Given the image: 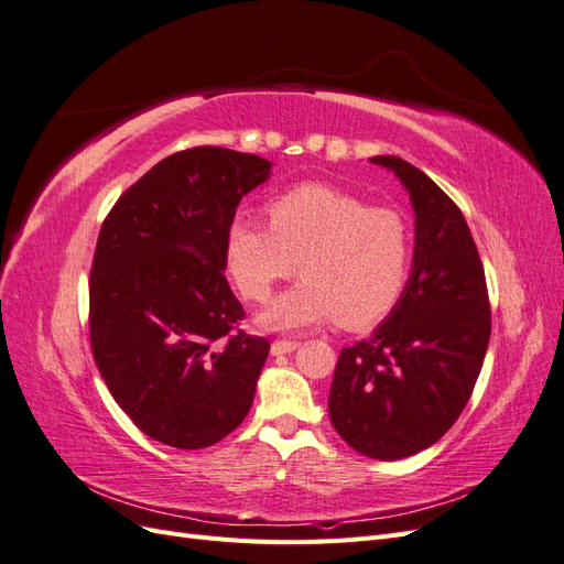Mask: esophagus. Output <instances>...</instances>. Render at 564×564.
Masks as SVG:
<instances>
[{"label": "esophagus", "instance_id": "esophagus-1", "mask_svg": "<svg viewBox=\"0 0 564 564\" xmlns=\"http://www.w3.org/2000/svg\"><path fill=\"white\" fill-rule=\"evenodd\" d=\"M299 348V340H272V355H289Z\"/></svg>", "mask_w": 564, "mask_h": 564}]
</instances>
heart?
<instances>
[{
  "label": "heart",
  "mask_w": 564,
  "mask_h": 564,
  "mask_svg": "<svg viewBox=\"0 0 564 564\" xmlns=\"http://www.w3.org/2000/svg\"><path fill=\"white\" fill-rule=\"evenodd\" d=\"M268 226L235 218L226 235L228 272L247 301H265L272 284L301 280L259 313L272 332H301L336 317L367 329L400 303L414 263L412 226L398 209L327 183H303L265 207Z\"/></svg>",
  "instance_id": "obj_1"
}]
</instances>
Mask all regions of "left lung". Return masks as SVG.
Here are the masks:
<instances>
[{
	"label": "left lung",
	"mask_w": 564,
	"mask_h": 564,
	"mask_svg": "<svg viewBox=\"0 0 564 564\" xmlns=\"http://www.w3.org/2000/svg\"><path fill=\"white\" fill-rule=\"evenodd\" d=\"M416 214L412 275L381 327L338 355L329 416L369 458L398 460L445 435L470 400L491 334L485 268L456 204L421 169L371 158Z\"/></svg>",
	"instance_id": "obj_1"
}]
</instances>
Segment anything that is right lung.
<instances>
[{
  "label": "right lung",
  "mask_w": 564,
  "mask_h": 564,
  "mask_svg": "<svg viewBox=\"0 0 564 564\" xmlns=\"http://www.w3.org/2000/svg\"><path fill=\"white\" fill-rule=\"evenodd\" d=\"M272 164L199 145L158 162L115 202L89 278L96 367L115 402L162 445L204 449L240 425L270 344L237 329L226 235Z\"/></svg>",
  "instance_id": "right-lung-1"
}]
</instances>
